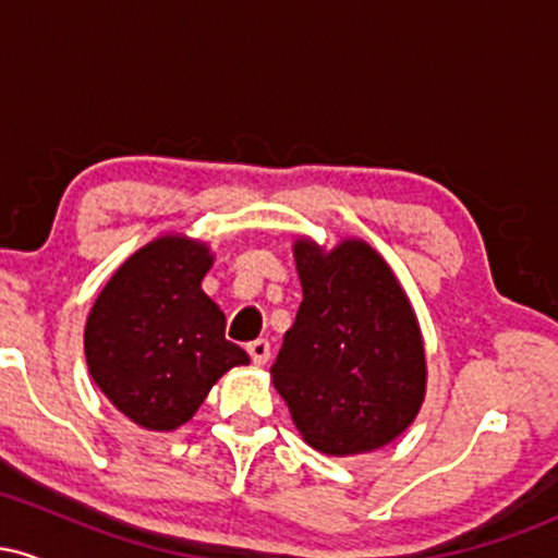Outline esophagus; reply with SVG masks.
Here are the masks:
<instances>
[{
	"label": "esophagus",
	"mask_w": 558,
	"mask_h": 558,
	"mask_svg": "<svg viewBox=\"0 0 558 558\" xmlns=\"http://www.w3.org/2000/svg\"><path fill=\"white\" fill-rule=\"evenodd\" d=\"M246 351H248V356H252V362L259 364V367H265V364L270 362V343H267L265 338L248 343Z\"/></svg>",
	"instance_id": "obj_1"
}]
</instances>
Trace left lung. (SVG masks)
I'll list each match as a JSON object with an SVG mask.
<instances>
[{
    "mask_svg": "<svg viewBox=\"0 0 558 558\" xmlns=\"http://www.w3.org/2000/svg\"><path fill=\"white\" fill-rule=\"evenodd\" d=\"M296 323L275 360L272 386L301 438L328 457L383 448L407 430L425 399L417 317L386 259L360 239L325 252L299 239Z\"/></svg>",
    "mask_w": 558,
    "mask_h": 558,
    "instance_id": "obj_1",
    "label": "left lung"
}]
</instances>
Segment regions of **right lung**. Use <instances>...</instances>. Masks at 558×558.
I'll return each mask as SVG.
<instances>
[{"instance_id":"1","label":"right lung","mask_w":558,"mask_h":558,"mask_svg":"<svg viewBox=\"0 0 558 558\" xmlns=\"http://www.w3.org/2000/svg\"><path fill=\"white\" fill-rule=\"evenodd\" d=\"M213 254L162 235L123 262L94 301L83 349L88 373L128 420L175 430L230 367L248 364L226 338V315L202 291Z\"/></svg>"}]
</instances>
